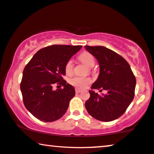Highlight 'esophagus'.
Here are the masks:
<instances>
[{
    "mask_svg": "<svg viewBox=\"0 0 154 154\" xmlns=\"http://www.w3.org/2000/svg\"><path fill=\"white\" fill-rule=\"evenodd\" d=\"M75 92H76V93H81L82 91L79 90V89H78V88H76L75 89Z\"/></svg>",
    "mask_w": 154,
    "mask_h": 154,
    "instance_id": "obj_1",
    "label": "esophagus"
}]
</instances>
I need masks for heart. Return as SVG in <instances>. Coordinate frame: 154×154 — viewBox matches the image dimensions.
I'll return each instance as SVG.
<instances>
[{
	"label": "heart",
	"instance_id": "b5f03b06",
	"mask_svg": "<svg viewBox=\"0 0 154 154\" xmlns=\"http://www.w3.org/2000/svg\"><path fill=\"white\" fill-rule=\"evenodd\" d=\"M79 59L81 62L84 63L87 67L92 68L95 65V61L94 57L91 53L88 52H85L81 54L79 56ZM73 68H74V65H73V61L70 59L65 64V72L66 75H69L72 73ZM70 84L72 86L77 87L78 88H85L87 87L88 85L91 84V79L89 77H79L76 76L70 79Z\"/></svg>",
	"mask_w": 154,
	"mask_h": 154
}]
</instances>
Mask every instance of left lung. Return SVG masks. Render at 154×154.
I'll return each mask as SVG.
<instances>
[{
	"label": "left lung",
	"mask_w": 154,
	"mask_h": 154,
	"mask_svg": "<svg viewBox=\"0 0 154 154\" xmlns=\"http://www.w3.org/2000/svg\"><path fill=\"white\" fill-rule=\"evenodd\" d=\"M85 48L97 59L100 65L99 77L91 88L107 91L100 95L89 91L91 96L85 107L96 120H116L125 113L134 100L136 77L127 61L116 52L104 46L85 45Z\"/></svg>",
	"instance_id": "obj_1"
}]
</instances>
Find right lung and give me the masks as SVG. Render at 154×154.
<instances>
[{"mask_svg": "<svg viewBox=\"0 0 154 154\" xmlns=\"http://www.w3.org/2000/svg\"><path fill=\"white\" fill-rule=\"evenodd\" d=\"M82 47L52 45L43 48L25 67L20 86L23 104L29 113L39 120L53 122L66 113L75 91L63 79L64 68L66 63ZM54 84L64 88L54 91L52 88Z\"/></svg>", "mask_w": 154, "mask_h": 154, "instance_id": "obj_1", "label": "right lung"}]
</instances>
